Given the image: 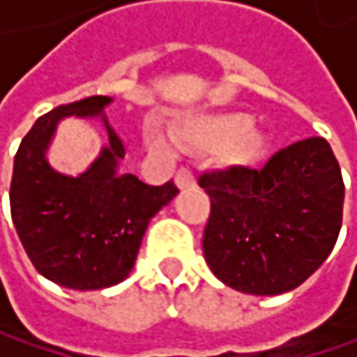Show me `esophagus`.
I'll return each instance as SVG.
<instances>
[{
	"label": "esophagus",
	"instance_id": "34e87169",
	"mask_svg": "<svg viewBox=\"0 0 357 357\" xmlns=\"http://www.w3.org/2000/svg\"><path fill=\"white\" fill-rule=\"evenodd\" d=\"M175 184H177V188H180V190L190 188V186H195V175L188 169H180V171H177V175H175Z\"/></svg>",
	"mask_w": 357,
	"mask_h": 357
}]
</instances>
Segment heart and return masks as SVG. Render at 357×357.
I'll return each instance as SVG.
<instances>
[{"label": "heart", "instance_id": "1", "mask_svg": "<svg viewBox=\"0 0 357 357\" xmlns=\"http://www.w3.org/2000/svg\"><path fill=\"white\" fill-rule=\"evenodd\" d=\"M173 139L182 147L199 149V152L218 149L222 165L229 169L257 167L264 160L270 145L268 135L255 126L244 113H218L184 119L173 126ZM147 141L156 149L169 145V139L158 124L147 128Z\"/></svg>", "mask_w": 357, "mask_h": 357}]
</instances>
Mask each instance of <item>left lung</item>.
<instances>
[{
  "label": "left lung",
  "instance_id": "obj_1",
  "mask_svg": "<svg viewBox=\"0 0 357 357\" xmlns=\"http://www.w3.org/2000/svg\"><path fill=\"white\" fill-rule=\"evenodd\" d=\"M199 186L212 199L203 257L236 291H291L319 270L336 244L345 184L321 137L280 149L261 171L205 173Z\"/></svg>",
  "mask_w": 357,
  "mask_h": 357
}]
</instances>
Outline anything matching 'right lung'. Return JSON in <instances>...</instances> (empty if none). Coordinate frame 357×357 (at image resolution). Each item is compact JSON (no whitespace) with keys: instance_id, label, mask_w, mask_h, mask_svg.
Returning <instances> with one entry per match:
<instances>
[{"instance_id":"1","label":"right lung","mask_w":357,"mask_h":357,"mask_svg":"<svg viewBox=\"0 0 357 357\" xmlns=\"http://www.w3.org/2000/svg\"><path fill=\"white\" fill-rule=\"evenodd\" d=\"M111 96H91L38 117L19 145L10 184V212L33 268L55 284L77 291L107 289L135 268L145 229L180 192L173 182L147 186L119 171L126 147L105 109ZM98 116L109 143L79 176L53 169L48 145L63 116Z\"/></svg>"}]
</instances>
